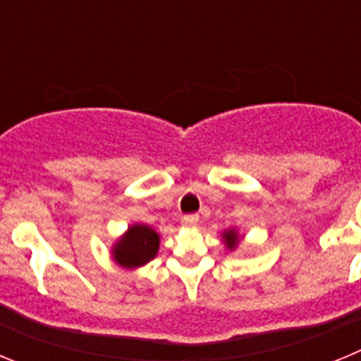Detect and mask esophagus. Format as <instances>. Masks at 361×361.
Segmentation results:
<instances>
[{"label":"esophagus","mask_w":361,"mask_h":361,"mask_svg":"<svg viewBox=\"0 0 361 361\" xmlns=\"http://www.w3.org/2000/svg\"><path fill=\"white\" fill-rule=\"evenodd\" d=\"M183 222L186 228H195V226L199 224V215H186L183 219Z\"/></svg>","instance_id":"1"}]
</instances>
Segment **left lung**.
<instances>
[{
	"label": "left lung",
	"instance_id": "1",
	"mask_svg": "<svg viewBox=\"0 0 361 361\" xmlns=\"http://www.w3.org/2000/svg\"><path fill=\"white\" fill-rule=\"evenodd\" d=\"M222 242H224V247L228 251H235L240 245L242 238H244V235H240V231H238L237 228H228L222 231Z\"/></svg>",
	"mask_w": 361,
	"mask_h": 361
}]
</instances>
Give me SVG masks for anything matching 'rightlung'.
I'll use <instances>...</instances> for the list:
<instances>
[{
	"mask_svg": "<svg viewBox=\"0 0 361 361\" xmlns=\"http://www.w3.org/2000/svg\"><path fill=\"white\" fill-rule=\"evenodd\" d=\"M159 245H161V235L149 226L135 222L128 226L121 237L116 238L110 247V255L117 266L133 271L152 262L157 257Z\"/></svg>",
	"mask_w": 361,
	"mask_h": 361,
	"instance_id": "add662e5",
	"label": "right lung"
}]
</instances>
